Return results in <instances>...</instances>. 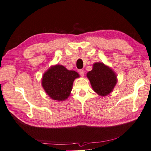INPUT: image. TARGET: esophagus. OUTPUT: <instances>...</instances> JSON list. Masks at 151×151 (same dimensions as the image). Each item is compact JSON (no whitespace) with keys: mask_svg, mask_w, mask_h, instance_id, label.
<instances>
[{"mask_svg":"<svg viewBox=\"0 0 151 151\" xmlns=\"http://www.w3.org/2000/svg\"><path fill=\"white\" fill-rule=\"evenodd\" d=\"M79 74H80V75L81 76H84V75H85L84 70H79Z\"/></svg>","mask_w":151,"mask_h":151,"instance_id":"1","label":"esophagus"}]
</instances>
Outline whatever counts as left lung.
Here are the masks:
<instances>
[{
	"mask_svg": "<svg viewBox=\"0 0 151 151\" xmlns=\"http://www.w3.org/2000/svg\"><path fill=\"white\" fill-rule=\"evenodd\" d=\"M87 77L93 91L101 97L109 95L118 82L116 73L101 62L93 64L92 70L88 72Z\"/></svg>",
	"mask_w": 151,
	"mask_h": 151,
	"instance_id": "8db88e82",
	"label": "left lung"
}]
</instances>
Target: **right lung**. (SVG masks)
I'll use <instances>...</instances> for the list:
<instances>
[{
    "label": "right lung",
    "mask_w": 151,
    "mask_h": 151,
    "mask_svg": "<svg viewBox=\"0 0 151 151\" xmlns=\"http://www.w3.org/2000/svg\"><path fill=\"white\" fill-rule=\"evenodd\" d=\"M80 77L77 72L69 70L57 64L50 66L42 78V86L47 95L57 101H65L70 96L73 83Z\"/></svg>",
    "instance_id": "right-lung-1"
}]
</instances>
